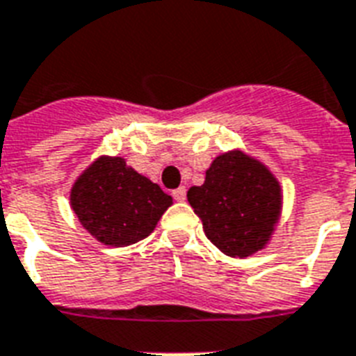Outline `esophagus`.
Returning <instances> with one entry per match:
<instances>
[{"label":"esophagus","mask_w":356,"mask_h":356,"mask_svg":"<svg viewBox=\"0 0 356 356\" xmlns=\"http://www.w3.org/2000/svg\"><path fill=\"white\" fill-rule=\"evenodd\" d=\"M173 197H175L177 202H184V197H186V188H184V186H179V188L173 190Z\"/></svg>","instance_id":"34e87169"}]
</instances>
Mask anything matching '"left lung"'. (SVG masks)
I'll use <instances>...</instances> for the list:
<instances>
[{
	"mask_svg": "<svg viewBox=\"0 0 356 356\" xmlns=\"http://www.w3.org/2000/svg\"><path fill=\"white\" fill-rule=\"evenodd\" d=\"M186 197L209 241L238 259L267 248L284 207V190L270 168L238 147L218 154L202 186H192Z\"/></svg>",
	"mask_w": 356,
	"mask_h": 356,
	"instance_id": "obj_1",
	"label": "left lung"
}]
</instances>
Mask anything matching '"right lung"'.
Masks as SVG:
<instances>
[{
    "label": "right lung",
    "mask_w": 356,
    "mask_h": 356,
    "mask_svg": "<svg viewBox=\"0 0 356 356\" xmlns=\"http://www.w3.org/2000/svg\"><path fill=\"white\" fill-rule=\"evenodd\" d=\"M70 209L81 227L104 246L121 248L149 237L173 205L159 184L123 156L100 154L70 186Z\"/></svg>",
    "instance_id": "obj_1"
}]
</instances>
